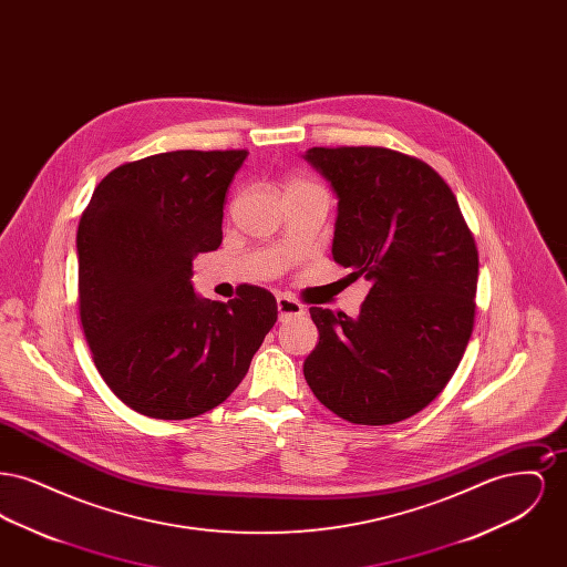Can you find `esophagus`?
Instances as JSON below:
<instances>
[{
    "label": "esophagus",
    "instance_id": "esophagus-1",
    "mask_svg": "<svg viewBox=\"0 0 567 567\" xmlns=\"http://www.w3.org/2000/svg\"><path fill=\"white\" fill-rule=\"evenodd\" d=\"M276 306H278V319L287 321L289 317H299L303 315V306L296 301L293 297L278 296L276 297Z\"/></svg>",
    "mask_w": 567,
    "mask_h": 567
}]
</instances>
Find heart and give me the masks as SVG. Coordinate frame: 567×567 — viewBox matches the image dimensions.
<instances>
[{
	"label": "heart",
	"mask_w": 567,
	"mask_h": 567,
	"mask_svg": "<svg viewBox=\"0 0 567 567\" xmlns=\"http://www.w3.org/2000/svg\"><path fill=\"white\" fill-rule=\"evenodd\" d=\"M291 185H308V181H301V178H293L287 187H291Z\"/></svg>",
	"instance_id": "heart-1"
}]
</instances>
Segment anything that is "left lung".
<instances>
[{
    "label": "left lung",
    "instance_id": "8db88e82",
    "mask_svg": "<svg viewBox=\"0 0 567 567\" xmlns=\"http://www.w3.org/2000/svg\"><path fill=\"white\" fill-rule=\"evenodd\" d=\"M338 195L331 255L372 289L357 319L310 308L303 361L317 400L354 425L421 412L455 374L474 329L478 250L442 176L382 146L306 151Z\"/></svg>",
    "mask_w": 567,
    "mask_h": 567
}]
</instances>
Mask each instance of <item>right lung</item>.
Instances as JSON below:
<instances>
[{
	"mask_svg": "<svg viewBox=\"0 0 567 567\" xmlns=\"http://www.w3.org/2000/svg\"><path fill=\"white\" fill-rule=\"evenodd\" d=\"M246 151H172L123 163L76 234L79 310L95 368L135 412L183 421L223 404L278 319L270 291L195 296L199 252L223 240V204Z\"/></svg>",
	"mask_w": 567,
	"mask_h": 567,
	"instance_id": "right-lung-1",
	"label": "right lung"
}]
</instances>
